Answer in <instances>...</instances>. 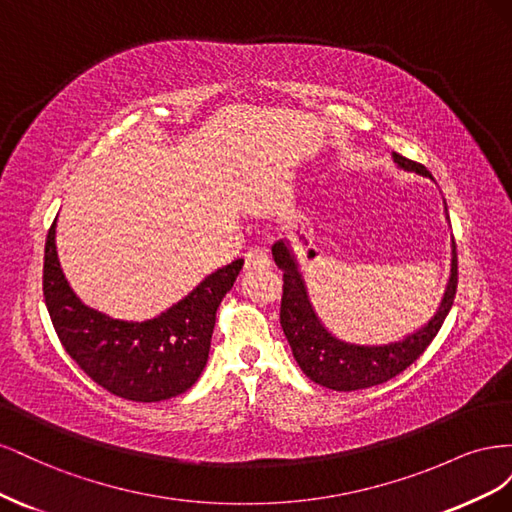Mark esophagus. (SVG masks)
Returning <instances> with one entry per match:
<instances>
[{
	"label": "esophagus",
	"instance_id": "34e87169",
	"mask_svg": "<svg viewBox=\"0 0 512 512\" xmlns=\"http://www.w3.org/2000/svg\"><path fill=\"white\" fill-rule=\"evenodd\" d=\"M269 267H271V260H269L267 252L258 250V247H252V250L245 254V269H247V271L269 269Z\"/></svg>",
	"mask_w": 512,
	"mask_h": 512
}]
</instances>
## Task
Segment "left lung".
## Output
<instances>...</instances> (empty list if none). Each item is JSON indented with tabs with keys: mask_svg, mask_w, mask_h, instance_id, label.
Instances as JSON below:
<instances>
[{
	"mask_svg": "<svg viewBox=\"0 0 512 512\" xmlns=\"http://www.w3.org/2000/svg\"><path fill=\"white\" fill-rule=\"evenodd\" d=\"M393 160L399 168L418 173L423 177H431L429 170L412 162L399 153H393ZM275 265L284 271V294L280 307V322L288 344L292 348L294 361L299 363L303 374L333 391H359L369 389V386L382 384L395 378L406 367H410L418 356H421L427 346L438 335L448 312H451L455 292H457V247L453 239V265H451V280H448L444 299L423 329L408 335L406 339L386 346H356L346 344L342 339L333 337L322 327L312 303L307 297V288L299 273V265L294 260V254L288 250L284 241L273 245Z\"/></svg>",
	"mask_w": 512,
	"mask_h": 512,
	"instance_id": "1",
	"label": "left lung"
}]
</instances>
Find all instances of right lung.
I'll use <instances>...</instances> for the list:
<instances>
[{
	"label": "right lung",
	"instance_id": "1",
	"mask_svg": "<svg viewBox=\"0 0 512 512\" xmlns=\"http://www.w3.org/2000/svg\"><path fill=\"white\" fill-rule=\"evenodd\" d=\"M243 260L207 275L188 297L158 318L115 320L72 292L59 267L55 222L44 245L42 290L61 346L102 389L130 401H164L185 393L209 359L215 312Z\"/></svg>",
	"mask_w": 512,
	"mask_h": 512
}]
</instances>
